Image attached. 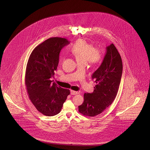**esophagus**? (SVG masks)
Returning a JSON list of instances; mask_svg holds the SVG:
<instances>
[{
    "label": "esophagus",
    "mask_w": 150,
    "mask_h": 150,
    "mask_svg": "<svg viewBox=\"0 0 150 150\" xmlns=\"http://www.w3.org/2000/svg\"><path fill=\"white\" fill-rule=\"evenodd\" d=\"M71 94L72 95H76V94H78V92H76V91H74L71 90Z\"/></svg>",
    "instance_id": "esophagus-1"
}]
</instances>
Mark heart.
<instances>
[{
    "label": "heart",
    "instance_id": "obj_1",
    "mask_svg": "<svg viewBox=\"0 0 150 150\" xmlns=\"http://www.w3.org/2000/svg\"><path fill=\"white\" fill-rule=\"evenodd\" d=\"M70 51L78 62H87L92 65H98L103 59L102 52L98 49H94L93 44L84 39H79L71 45Z\"/></svg>",
    "mask_w": 150,
    "mask_h": 150
}]
</instances>
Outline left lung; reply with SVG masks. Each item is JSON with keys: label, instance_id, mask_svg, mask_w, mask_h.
<instances>
[{"label": "left lung", "instance_id": "8db88e82", "mask_svg": "<svg viewBox=\"0 0 150 150\" xmlns=\"http://www.w3.org/2000/svg\"><path fill=\"white\" fill-rule=\"evenodd\" d=\"M122 72L121 56L114 44H111L106 48L102 64L92 75L96 84L94 91L84 94V102L78 106L79 112L93 117L101 114L111 105L118 92Z\"/></svg>", "mask_w": 150, "mask_h": 150}]
</instances>
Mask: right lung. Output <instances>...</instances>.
Segmentation results:
<instances>
[{
	"instance_id": "1",
	"label": "right lung",
	"mask_w": 150,
	"mask_h": 150,
	"mask_svg": "<svg viewBox=\"0 0 150 150\" xmlns=\"http://www.w3.org/2000/svg\"><path fill=\"white\" fill-rule=\"evenodd\" d=\"M69 43L65 38H50L36 47L29 57L25 86L31 102L44 115L59 113L70 93L69 89L52 84L50 80L57 70L60 51Z\"/></svg>"
}]
</instances>
